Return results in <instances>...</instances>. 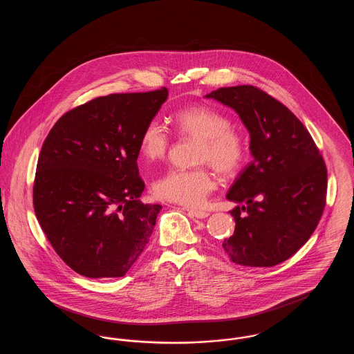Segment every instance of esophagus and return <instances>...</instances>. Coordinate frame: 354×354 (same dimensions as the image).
<instances>
[{
	"mask_svg": "<svg viewBox=\"0 0 354 354\" xmlns=\"http://www.w3.org/2000/svg\"><path fill=\"white\" fill-rule=\"evenodd\" d=\"M183 209L188 212V215H191L192 218H198V219H204L209 215L207 211H202V209H192V208H183Z\"/></svg>",
	"mask_w": 354,
	"mask_h": 354,
	"instance_id": "obj_1",
	"label": "esophagus"
}]
</instances>
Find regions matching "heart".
Wrapping results in <instances>:
<instances>
[{
    "mask_svg": "<svg viewBox=\"0 0 354 354\" xmlns=\"http://www.w3.org/2000/svg\"><path fill=\"white\" fill-rule=\"evenodd\" d=\"M171 123L176 135L198 139L195 163L209 165L224 176L234 175L243 166L247 156L245 140L218 109L205 104L185 106L172 114ZM169 146V130L158 119L149 120L139 138L143 156L151 162L159 160L166 156ZM205 165L169 169L156 179L155 195L182 205H201L216 188L215 176Z\"/></svg>",
    "mask_w": 354,
    "mask_h": 354,
    "instance_id": "heart-1",
    "label": "heart"
}]
</instances>
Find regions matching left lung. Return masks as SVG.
Here are the masks:
<instances>
[{
	"instance_id": "left-lung-1",
	"label": "left lung",
	"mask_w": 354,
	"mask_h": 354,
	"mask_svg": "<svg viewBox=\"0 0 354 354\" xmlns=\"http://www.w3.org/2000/svg\"><path fill=\"white\" fill-rule=\"evenodd\" d=\"M205 97L232 107L251 135L253 160L227 194L247 207L231 211L235 232L223 248L239 266H277L303 247L320 221L328 185L324 158L299 118L261 88L220 87Z\"/></svg>"
}]
</instances>
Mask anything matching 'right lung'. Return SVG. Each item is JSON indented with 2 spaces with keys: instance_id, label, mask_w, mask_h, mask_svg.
Masks as SVG:
<instances>
[{
  "instance_id": "add662e5",
  "label": "right lung",
  "mask_w": 354,
  "mask_h": 354,
  "mask_svg": "<svg viewBox=\"0 0 354 354\" xmlns=\"http://www.w3.org/2000/svg\"><path fill=\"white\" fill-rule=\"evenodd\" d=\"M167 88L98 97L65 113L38 156L33 205L54 251L90 279L122 277L150 241L160 204H143L139 138Z\"/></svg>"
}]
</instances>
